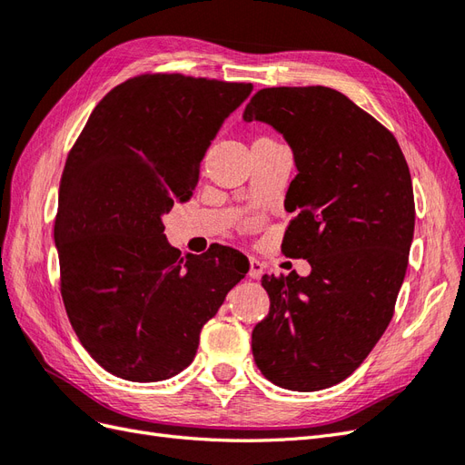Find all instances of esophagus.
<instances>
[{
  "instance_id": "1",
  "label": "esophagus",
  "mask_w": 465,
  "mask_h": 465,
  "mask_svg": "<svg viewBox=\"0 0 465 465\" xmlns=\"http://www.w3.org/2000/svg\"><path fill=\"white\" fill-rule=\"evenodd\" d=\"M263 272H265V263L256 260V258H250V272H248V275L252 279H260L263 275Z\"/></svg>"
}]
</instances>
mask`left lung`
Returning <instances> with one entry per match:
<instances>
[{
	"instance_id": "8db88e82",
	"label": "left lung",
	"mask_w": 465,
	"mask_h": 465,
	"mask_svg": "<svg viewBox=\"0 0 465 465\" xmlns=\"http://www.w3.org/2000/svg\"><path fill=\"white\" fill-rule=\"evenodd\" d=\"M242 118L292 151L283 252L311 263L306 277H262L270 314L252 353L275 386L318 391L359 369L393 316L415 229L410 166L382 124L330 87L262 89Z\"/></svg>"
}]
</instances>
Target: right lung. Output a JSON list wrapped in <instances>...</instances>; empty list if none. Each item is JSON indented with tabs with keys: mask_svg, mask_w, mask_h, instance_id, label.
Returning a JSON list of instances; mask_svg holds the SVG:
<instances>
[{
	"mask_svg": "<svg viewBox=\"0 0 465 465\" xmlns=\"http://www.w3.org/2000/svg\"><path fill=\"white\" fill-rule=\"evenodd\" d=\"M250 93L252 83L135 77L94 106L69 153L54 227L62 297L110 374L159 382L184 371L248 272L229 246L182 256L163 217L190 200L211 142Z\"/></svg>",
	"mask_w": 465,
	"mask_h": 465,
	"instance_id": "right-lung-1",
	"label": "right lung"
}]
</instances>
